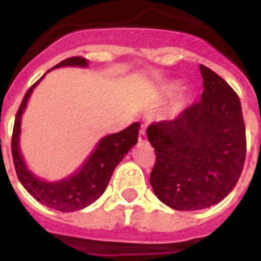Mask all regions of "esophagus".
<instances>
[{"instance_id": "obj_1", "label": "esophagus", "mask_w": 261, "mask_h": 261, "mask_svg": "<svg viewBox=\"0 0 261 261\" xmlns=\"http://www.w3.org/2000/svg\"><path fill=\"white\" fill-rule=\"evenodd\" d=\"M147 140V133H145V128L142 127L141 130H140V134H138V141L144 142Z\"/></svg>"}]
</instances>
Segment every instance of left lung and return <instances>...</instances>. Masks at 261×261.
Instances as JSON below:
<instances>
[{"label":"left lung","mask_w":261,"mask_h":261,"mask_svg":"<svg viewBox=\"0 0 261 261\" xmlns=\"http://www.w3.org/2000/svg\"><path fill=\"white\" fill-rule=\"evenodd\" d=\"M201 100L176 119L148 125L155 148L151 186L161 201L177 211L218 204L241 177L246 130L239 96L218 74L200 65Z\"/></svg>","instance_id":"8db88e82"}]
</instances>
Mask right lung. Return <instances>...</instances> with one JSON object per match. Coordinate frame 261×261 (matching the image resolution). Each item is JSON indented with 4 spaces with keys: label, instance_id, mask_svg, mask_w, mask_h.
Returning <instances> with one entry per match:
<instances>
[{
    "label": "right lung",
    "instance_id": "1",
    "mask_svg": "<svg viewBox=\"0 0 261 261\" xmlns=\"http://www.w3.org/2000/svg\"><path fill=\"white\" fill-rule=\"evenodd\" d=\"M67 65L86 67L88 61L84 57H69L53 68L67 67ZM39 81L28 89L15 117L12 140H11L15 170L22 186L39 202L61 213L78 211V210L88 207L93 201H96L106 190L116 166L121 162L125 153L130 151L131 147L138 140L140 123H133L123 131L102 138L97 144L96 149L92 152L84 166L76 173L69 176L68 179L54 181V183L43 181L42 179H39L32 172H29L19 151L20 117L26 108L28 99L31 96L33 88L39 84Z\"/></svg>",
    "mask_w": 261,
    "mask_h": 261
}]
</instances>
